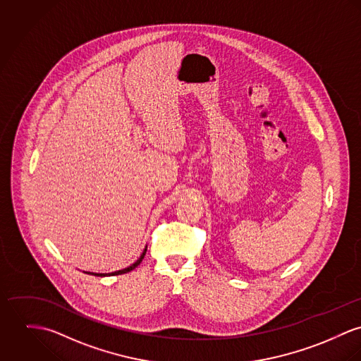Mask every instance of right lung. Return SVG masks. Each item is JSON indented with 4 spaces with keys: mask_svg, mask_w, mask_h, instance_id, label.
I'll return each mask as SVG.
<instances>
[{
    "mask_svg": "<svg viewBox=\"0 0 361 361\" xmlns=\"http://www.w3.org/2000/svg\"><path fill=\"white\" fill-rule=\"evenodd\" d=\"M145 253H147V247L144 249V252H142V255L140 256V259L134 263V264H131L130 267H127V269H123V270H119V271H115V273H109V274H94V273H87V274H92V276H98V277H105V276H119V274H124V273H128V271H131V270H134L141 262H142V259H144V256H145Z\"/></svg>",
    "mask_w": 361,
    "mask_h": 361,
    "instance_id": "obj_1",
    "label": "right lung"
}]
</instances>
